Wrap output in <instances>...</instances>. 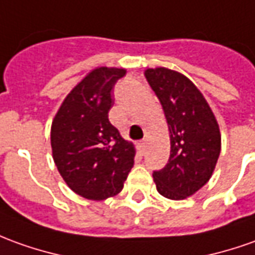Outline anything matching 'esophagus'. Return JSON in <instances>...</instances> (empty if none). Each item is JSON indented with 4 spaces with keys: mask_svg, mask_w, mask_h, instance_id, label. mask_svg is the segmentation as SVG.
Masks as SVG:
<instances>
[{
    "mask_svg": "<svg viewBox=\"0 0 255 255\" xmlns=\"http://www.w3.org/2000/svg\"><path fill=\"white\" fill-rule=\"evenodd\" d=\"M138 150L141 154H144L145 150H147V143L145 141H141V143H138Z\"/></svg>",
    "mask_w": 255,
    "mask_h": 255,
    "instance_id": "esophagus-1",
    "label": "esophagus"
}]
</instances>
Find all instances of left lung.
<instances>
[{"instance_id": "left-lung-1", "label": "left lung", "mask_w": 255, "mask_h": 255, "mask_svg": "<svg viewBox=\"0 0 255 255\" xmlns=\"http://www.w3.org/2000/svg\"><path fill=\"white\" fill-rule=\"evenodd\" d=\"M144 76L162 105L171 140L169 161L152 178L161 196L184 200L211 179L221 154L219 125L203 93L180 72L159 66Z\"/></svg>"}]
</instances>
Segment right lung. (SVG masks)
Returning a JSON list of instances; mask_svg holds the SVG:
<instances>
[{"label": "right lung", "mask_w": 255, "mask_h": 255, "mask_svg": "<svg viewBox=\"0 0 255 255\" xmlns=\"http://www.w3.org/2000/svg\"><path fill=\"white\" fill-rule=\"evenodd\" d=\"M124 68L98 66L65 97L51 125L58 172L76 194L101 201L117 196L130 172L136 150L108 119L112 89Z\"/></svg>", "instance_id": "1"}]
</instances>
